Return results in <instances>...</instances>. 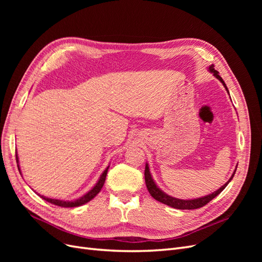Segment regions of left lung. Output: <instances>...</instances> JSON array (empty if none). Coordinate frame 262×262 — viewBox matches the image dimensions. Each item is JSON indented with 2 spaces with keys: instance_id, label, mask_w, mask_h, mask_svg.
I'll return each mask as SVG.
<instances>
[{
  "instance_id": "1",
  "label": "left lung",
  "mask_w": 262,
  "mask_h": 262,
  "mask_svg": "<svg viewBox=\"0 0 262 262\" xmlns=\"http://www.w3.org/2000/svg\"><path fill=\"white\" fill-rule=\"evenodd\" d=\"M209 71L211 73H213V75L215 76L219 81H221V83L223 84V86L225 87V90L227 91L228 95H229V92L227 90L226 87V84L224 83L223 78H222L220 75H219V72L216 70H214V66L211 64L209 67ZM237 168V166H236ZM236 172V169L234 170L233 175L231 176V178L228 179V181L226 182V184H224L223 186H222L220 189H217L216 191H214L208 195H204V196H201V198H196V199H190V200H182V199H178V198H173V196H170L168 195L167 193H165L164 191H162V190L157 187V185L155 184V181L152 177V175H150V171H149V167H148V164L146 163L145 164V170H144V176H145V184H146V188L148 190L149 194L152 195L155 200L160 201L166 205H169V207L171 208H175V209H179V210H193V209H199V208H202L203 205L208 204L211 200H213L214 198H215L216 195H219L223 190L226 188V186L228 185V182L231 181L235 175Z\"/></svg>"
}]
</instances>
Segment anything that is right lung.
Returning <instances> with one entry per match:
<instances>
[{
  "instance_id": "obj_1",
  "label": "right lung",
  "mask_w": 262,
  "mask_h": 262,
  "mask_svg": "<svg viewBox=\"0 0 262 262\" xmlns=\"http://www.w3.org/2000/svg\"><path fill=\"white\" fill-rule=\"evenodd\" d=\"M16 162H17V167H18V170L20 172V168H19V165H18V156L16 154ZM108 167L104 170V172L101 173L98 181L96 182V185H95L93 187L92 190H90L89 192L85 193L84 195H82L81 198H78V199L76 200H73V201H63V200H58V199H51V198H47V196H43V195H40L42 199H45L46 201H48L52 204H55V205H59V207H62V208H74V207H80V205H83L87 202H90L92 199H94L95 196H96L99 191L101 190L102 186H104L105 184V180H106V176H107V171H108Z\"/></svg>"
}]
</instances>
